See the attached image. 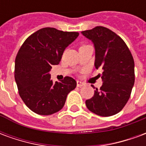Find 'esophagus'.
Wrapping results in <instances>:
<instances>
[{
	"label": "esophagus",
	"mask_w": 146,
	"mask_h": 146,
	"mask_svg": "<svg viewBox=\"0 0 146 146\" xmlns=\"http://www.w3.org/2000/svg\"><path fill=\"white\" fill-rule=\"evenodd\" d=\"M76 85H77V87H79V88H81V87L84 85V84L81 82V81H80V80H77L76 81Z\"/></svg>",
	"instance_id": "34e87169"
}]
</instances>
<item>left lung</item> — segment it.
Listing matches in <instances>:
<instances>
[{
  "label": "left lung",
  "instance_id": "obj_1",
  "mask_svg": "<svg viewBox=\"0 0 146 146\" xmlns=\"http://www.w3.org/2000/svg\"><path fill=\"white\" fill-rule=\"evenodd\" d=\"M81 33L94 44L95 68L103 70L99 75L102 86L95 89L92 98L86 100V106L98 116L115 115L127 102L135 84L131 53L122 39L106 27H96Z\"/></svg>",
  "mask_w": 146,
  "mask_h": 146
}]
</instances>
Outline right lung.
<instances>
[{
  "mask_svg": "<svg viewBox=\"0 0 146 146\" xmlns=\"http://www.w3.org/2000/svg\"><path fill=\"white\" fill-rule=\"evenodd\" d=\"M78 36L77 32L47 27L33 33L22 45L15 62V80L21 98L34 113L48 116L58 112L76 88V81L70 76L53 83L49 72Z\"/></svg>",
  "mask_w": 146,
  "mask_h": 146,
  "instance_id": "1",
  "label": "right lung"
}]
</instances>
